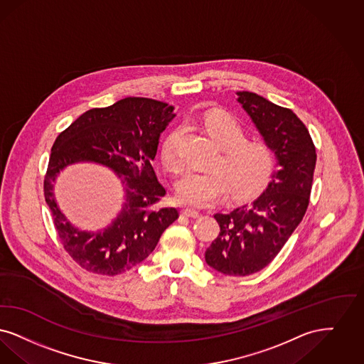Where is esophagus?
<instances>
[{"label": "esophagus", "mask_w": 364, "mask_h": 364, "mask_svg": "<svg viewBox=\"0 0 364 364\" xmlns=\"http://www.w3.org/2000/svg\"><path fill=\"white\" fill-rule=\"evenodd\" d=\"M185 216H188V218H191V219H197V218H200V212L197 210V209H193V208H186V209H183V212H182Z\"/></svg>", "instance_id": "esophagus-1"}]
</instances>
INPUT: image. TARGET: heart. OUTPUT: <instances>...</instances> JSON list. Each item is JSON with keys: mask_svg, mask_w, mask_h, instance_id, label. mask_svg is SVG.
<instances>
[{"mask_svg": "<svg viewBox=\"0 0 364 364\" xmlns=\"http://www.w3.org/2000/svg\"><path fill=\"white\" fill-rule=\"evenodd\" d=\"M203 124L210 139L222 148L218 160L222 167L186 171L175 186L179 203L209 206L219 203L230 190L235 198H246L262 189L274 166L268 146L261 142L245 141L243 127L223 111L208 112ZM176 136L175 130L161 145V160L171 171L182 167V159L176 151Z\"/></svg>", "mask_w": 364, "mask_h": 364, "instance_id": "heart-1", "label": "heart"}]
</instances>
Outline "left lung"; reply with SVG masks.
Masks as SVG:
<instances>
[{"label": "left lung", "instance_id": "8db88e82", "mask_svg": "<svg viewBox=\"0 0 364 364\" xmlns=\"http://www.w3.org/2000/svg\"><path fill=\"white\" fill-rule=\"evenodd\" d=\"M279 170L252 204L216 213L220 232L206 249L210 268L228 276H247L265 268L301 222L313 185L316 146L295 112L247 91H237Z\"/></svg>", "mask_w": 364, "mask_h": 364}]
</instances>
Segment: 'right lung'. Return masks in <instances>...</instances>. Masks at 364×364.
Masks as SVG:
<instances>
[{"label": "right lung", "instance_id": "1", "mask_svg": "<svg viewBox=\"0 0 364 364\" xmlns=\"http://www.w3.org/2000/svg\"><path fill=\"white\" fill-rule=\"evenodd\" d=\"M174 117L168 103L129 96L109 107L85 111L57 137L45 176V198L65 250L81 268L103 276L134 268L178 219L175 208H155L166 189L151 164L160 133ZM80 164L109 168L124 186L122 210L97 232L72 225L55 200L53 185L59 173L75 172Z\"/></svg>", "mask_w": 364, "mask_h": 364}]
</instances>
